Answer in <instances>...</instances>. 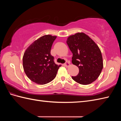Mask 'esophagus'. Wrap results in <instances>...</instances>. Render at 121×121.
<instances>
[{
    "instance_id": "esophagus-1",
    "label": "esophagus",
    "mask_w": 121,
    "mask_h": 121,
    "mask_svg": "<svg viewBox=\"0 0 121 121\" xmlns=\"http://www.w3.org/2000/svg\"><path fill=\"white\" fill-rule=\"evenodd\" d=\"M70 63L69 62H66L65 64V65L66 66V67H69V66H70Z\"/></svg>"
}]
</instances>
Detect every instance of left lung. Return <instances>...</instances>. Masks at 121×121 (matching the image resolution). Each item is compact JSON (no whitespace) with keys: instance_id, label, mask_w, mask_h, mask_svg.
Segmentation results:
<instances>
[{"instance_id":"8db88e82","label":"left lung","mask_w":121,"mask_h":121,"mask_svg":"<svg viewBox=\"0 0 121 121\" xmlns=\"http://www.w3.org/2000/svg\"><path fill=\"white\" fill-rule=\"evenodd\" d=\"M66 43L73 53L72 62L79 69L74 81L88 85L96 81L103 69L101 52L94 41L84 33H77L69 36Z\"/></svg>"}]
</instances>
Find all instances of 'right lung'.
<instances>
[{"label": "right lung", "instance_id": "add662e5", "mask_svg": "<svg viewBox=\"0 0 121 121\" xmlns=\"http://www.w3.org/2000/svg\"><path fill=\"white\" fill-rule=\"evenodd\" d=\"M56 36L46 35L29 46L23 56V66L27 76L32 82L44 85L56 78L59 68L53 61L50 50Z\"/></svg>", "mask_w": 121, "mask_h": 121}]
</instances>
